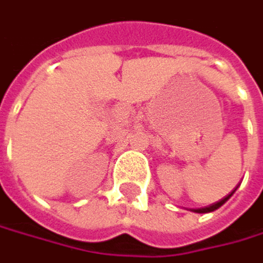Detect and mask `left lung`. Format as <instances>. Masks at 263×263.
I'll use <instances>...</instances> for the list:
<instances>
[{
	"mask_svg": "<svg viewBox=\"0 0 263 263\" xmlns=\"http://www.w3.org/2000/svg\"><path fill=\"white\" fill-rule=\"evenodd\" d=\"M237 187H238V186H237ZM237 187H235V189H234L232 192L229 193V195H226L224 198H222L220 201H217V202H214V204H210L209 207H201V209H192V210H191V211H193V213H202V214H204V213H211V211H214V210L220 209V207L223 205L224 202H226V201H228V199H229V198H231V196H232V195L235 193V191H237Z\"/></svg>",
	"mask_w": 263,
	"mask_h": 263,
	"instance_id": "8db88e82",
	"label": "left lung"
}]
</instances>
